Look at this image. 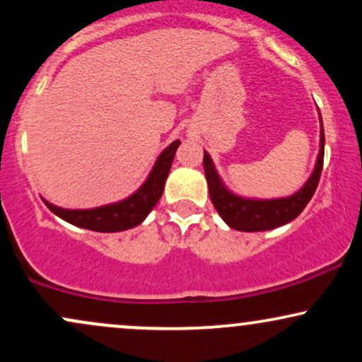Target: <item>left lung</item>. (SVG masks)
I'll return each mask as SVG.
<instances>
[{"label":"left lung","instance_id":"left-lung-1","mask_svg":"<svg viewBox=\"0 0 362 362\" xmlns=\"http://www.w3.org/2000/svg\"><path fill=\"white\" fill-rule=\"evenodd\" d=\"M322 119V117H320ZM323 153H325V134L320 132V153L317 158L313 173L305 185L296 194L284 199H245L223 185L221 178L216 173L211 156L204 151V172L209 185L211 201L218 211L224 223L230 228L238 231H267L279 228L282 224L293 221L301 214L310 199L313 197L315 190L320 182L323 168Z\"/></svg>","mask_w":362,"mask_h":362}]
</instances>
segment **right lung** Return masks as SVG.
Segmentation results:
<instances>
[{
    "instance_id": "add662e5",
    "label": "right lung",
    "mask_w": 362,
    "mask_h": 362,
    "mask_svg": "<svg viewBox=\"0 0 362 362\" xmlns=\"http://www.w3.org/2000/svg\"><path fill=\"white\" fill-rule=\"evenodd\" d=\"M178 146H180V141H173L158 156L155 167H153L146 182L131 197L124 199V201L95 207V209H62V207L44 201L45 206L64 221L71 223L74 226L85 228V230L100 231V233H115V231H124L129 230V228L138 226L151 213L156 202L160 201L165 189V180H167L170 168H172L173 156H175Z\"/></svg>"
}]
</instances>
